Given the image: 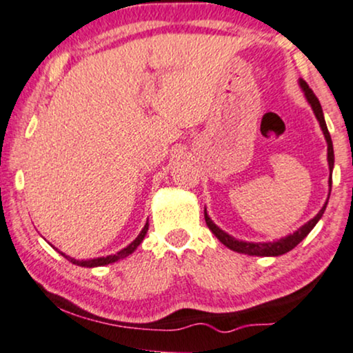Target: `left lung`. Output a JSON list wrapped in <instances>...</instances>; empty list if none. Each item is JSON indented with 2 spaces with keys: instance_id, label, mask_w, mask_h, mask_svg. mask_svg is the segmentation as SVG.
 Here are the masks:
<instances>
[{
  "instance_id": "8db88e82",
  "label": "left lung",
  "mask_w": 353,
  "mask_h": 353,
  "mask_svg": "<svg viewBox=\"0 0 353 353\" xmlns=\"http://www.w3.org/2000/svg\"><path fill=\"white\" fill-rule=\"evenodd\" d=\"M299 85L302 89V92H304L305 99H307L309 105L312 107L314 110V115H316V119L319 120V125L322 128V134L325 137V142H327V161H329V170H330V178H329V192L332 190V170H334V145H332V139H330V134L329 130H327V123H325V119H324V112H322V107H321V102H319V99L316 97V94L312 92V89L307 85V82L302 81L299 79ZM330 196V193H329ZM329 196H327V201L324 203V206H322V210L319 211V213L314 216L312 219H309L305 225H302L299 230L294 231L292 234H288L284 236V238L277 239V241H268V243H250V241H241V239H236L233 238L231 234H228L226 231H223L221 228L214 225L213 221H211V218L208 216V213H206V208H205V221L208 228L211 230V233H213L216 238L225 244L226 248H230V250H233L236 252H243V254H248V256H281V254H285V252H289L291 250L299 244L302 239L307 236L310 231L314 230V226L317 225L319 219L322 218V214H324V211L327 208V203H329Z\"/></svg>"
}]
</instances>
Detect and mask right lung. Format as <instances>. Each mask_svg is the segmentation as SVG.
<instances>
[{"mask_svg":"<svg viewBox=\"0 0 353 353\" xmlns=\"http://www.w3.org/2000/svg\"><path fill=\"white\" fill-rule=\"evenodd\" d=\"M147 231H148V223H145V226H143V230L140 231V234L137 236V238L134 239V241H132L130 244H128L127 248H123V250H120L117 254H110V256H105V258H95V259H87V261H79V259H74V258H70V256H65L64 252H61L62 256H64L65 259H69L70 263L72 264H77V266H82V268H99V266H107V264H112V263H115V261H119V259H123V258H127L128 254H132V252H134L137 248H139V244L143 241V238H145V234H147Z\"/></svg>","mask_w":353,"mask_h":353,"instance_id":"right-lung-1","label":"right lung"}]
</instances>
